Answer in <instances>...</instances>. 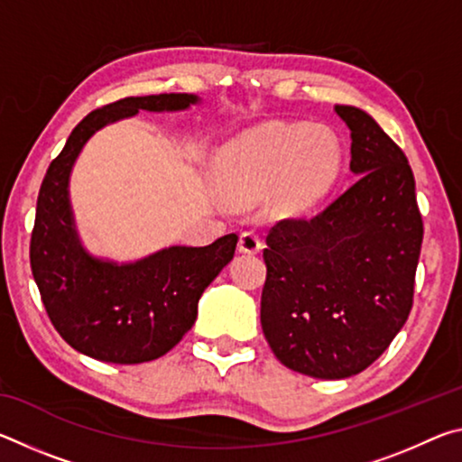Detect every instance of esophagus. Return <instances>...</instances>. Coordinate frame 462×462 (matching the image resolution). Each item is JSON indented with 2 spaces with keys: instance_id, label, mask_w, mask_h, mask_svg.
<instances>
[{
  "instance_id": "obj_1",
  "label": "esophagus",
  "mask_w": 462,
  "mask_h": 462,
  "mask_svg": "<svg viewBox=\"0 0 462 462\" xmlns=\"http://www.w3.org/2000/svg\"><path fill=\"white\" fill-rule=\"evenodd\" d=\"M238 248L242 253H259L263 248V242L259 238V234L253 232V230H246L240 234V240H238Z\"/></svg>"
}]
</instances>
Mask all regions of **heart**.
<instances>
[{
    "label": "heart",
    "instance_id": "heart-1",
    "mask_svg": "<svg viewBox=\"0 0 462 462\" xmlns=\"http://www.w3.org/2000/svg\"><path fill=\"white\" fill-rule=\"evenodd\" d=\"M334 136L306 124H275L240 136L216 156L222 198L248 206L269 195L275 212H303L322 198L338 175Z\"/></svg>",
    "mask_w": 462,
    "mask_h": 462
}]
</instances>
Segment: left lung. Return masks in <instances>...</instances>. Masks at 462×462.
<instances>
[{"mask_svg":"<svg viewBox=\"0 0 462 462\" xmlns=\"http://www.w3.org/2000/svg\"><path fill=\"white\" fill-rule=\"evenodd\" d=\"M350 130L355 183L314 217H285L263 250L261 326L275 356L316 379H346L385 353L413 303L424 224L408 159L369 114Z\"/></svg>","mask_w":462,"mask_h":462,"instance_id":"8db88e82","label":"left lung"}]
</instances>
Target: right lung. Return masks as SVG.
Listing matches in <instances>:
<instances>
[{
  "mask_svg": "<svg viewBox=\"0 0 462 462\" xmlns=\"http://www.w3.org/2000/svg\"><path fill=\"white\" fill-rule=\"evenodd\" d=\"M187 93L124 97L77 124L51 162L36 201L30 267L52 326L75 350L104 363L136 365L167 355L198 318V301L236 250V234L209 246H171L130 264L93 259L73 228L69 175L93 132L148 112L195 104Z\"/></svg>",
  "mask_w": 462,
  "mask_h": 462,
  "instance_id": "obj_1",
  "label": "right lung"
}]
</instances>
